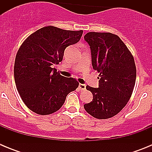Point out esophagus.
Wrapping results in <instances>:
<instances>
[{"instance_id":"34e87169","label":"esophagus","mask_w":152,"mask_h":152,"mask_svg":"<svg viewBox=\"0 0 152 152\" xmlns=\"http://www.w3.org/2000/svg\"><path fill=\"white\" fill-rule=\"evenodd\" d=\"M78 88H80V90H81V91H84V90L86 89V85L84 84H79Z\"/></svg>"}]
</instances>
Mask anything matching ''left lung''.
<instances>
[{"instance_id": "8db88e82", "label": "left lung", "mask_w": 152, "mask_h": 152, "mask_svg": "<svg viewBox=\"0 0 152 152\" xmlns=\"http://www.w3.org/2000/svg\"><path fill=\"white\" fill-rule=\"evenodd\" d=\"M84 40L90 45L93 68L100 73V80L97 88L86 87L93 100L84 107L96 119H109L120 112L131 97L136 78L135 61L116 35L90 32Z\"/></svg>"}]
</instances>
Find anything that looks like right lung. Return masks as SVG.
<instances>
[{"label":"right lung","mask_w":152,"mask_h":152,"mask_svg":"<svg viewBox=\"0 0 152 152\" xmlns=\"http://www.w3.org/2000/svg\"><path fill=\"white\" fill-rule=\"evenodd\" d=\"M83 30H64L49 26L36 31L21 45L14 63L17 91L26 107L39 115L58 110L67 95L79 83L53 67L62 61L64 49L77 43Z\"/></svg>","instance_id":"add662e5"}]
</instances>
